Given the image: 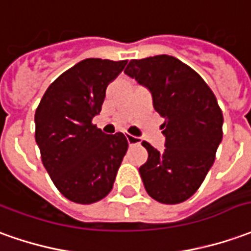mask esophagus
Wrapping results in <instances>:
<instances>
[{
  "instance_id": "obj_1",
  "label": "esophagus",
  "mask_w": 251,
  "mask_h": 251,
  "mask_svg": "<svg viewBox=\"0 0 251 251\" xmlns=\"http://www.w3.org/2000/svg\"><path fill=\"white\" fill-rule=\"evenodd\" d=\"M127 142H128L129 146H134V145H139V143L142 142L141 141V138H138V136H132V135H127Z\"/></svg>"
}]
</instances>
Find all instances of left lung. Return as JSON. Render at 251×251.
<instances>
[{
  "instance_id": "8db88e82",
  "label": "left lung",
  "mask_w": 251,
  "mask_h": 251,
  "mask_svg": "<svg viewBox=\"0 0 251 251\" xmlns=\"http://www.w3.org/2000/svg\"><path fill=\"white\" fill-rule=\"evenodd\" d=\"M124 74L151 94L153 108L164 119L165 148L149 153L139 168L148 194L161 203H180L200 188L215 162L223 139V113L201 76L175 57L131 60Z\"/></svg>"
}]
</instances>
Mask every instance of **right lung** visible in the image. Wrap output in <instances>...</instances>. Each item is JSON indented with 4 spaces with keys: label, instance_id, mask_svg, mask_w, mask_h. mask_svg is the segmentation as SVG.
I'll return each instance as SVG.
<instances>
[{
    "label": "right lung",
    "instance_id": "right-lung-1",
    "mask_svg": "<svg viewBox=\"0 0 251 251\" xmlns=\"http://www.w3.org/2000/svg\"><path fill=\"white\" fill-rule=\"evenodd\" d=\"M127 61L86 58L50 84L35 112V141L43 167L60 193L93 203L110 193L128 142L108 135L91 120L100 115L106 87Z\"/></svg>",
    "mask_w": 251,
    "mask_h": 251
}]
</instances>
